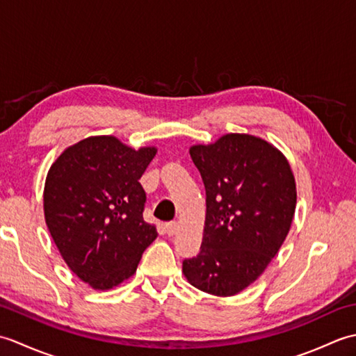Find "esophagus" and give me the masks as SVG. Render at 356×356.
Instances as JSON below:
<instances>
[{"mask_svg": "<svg viewBox=\"0 0 356 356\" xmlns=\"http://www.w3.org/2000/svg\"><path fill=\"white\" fill-rule=\"evenodd\" d=\"M177 229H179L177 222H171V223H166V225H165V231H166V234H168L170 237H172L174 234L177 232Z\"/></svg>", "mask_w": 356, "mask_h": 356, "instance_id": "34e87169", "label": "esophagus"}]
</instances>
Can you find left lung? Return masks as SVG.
<instances>
[{
	"label": "left lung",
	"instance_id": "1",
	"mask_svg": "<svg viewBox=\"0 0 356 356\" xmlns=\"http://www.w3.org/2000/svg\"><path fill=\"white\" fill-rule=\"evenodd\" d=\"M190 154L207 191L197 257L184 274L197 289L231 297L259 278L291 229L297 188L291 165L269 142L231 133Z\"/></svg>",
	"mask_w": 356,
	"mask_h": 356
}]
</instances>
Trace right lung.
I'll return each mask as SVG.
<instances>
[{
	"label": "right lung",
	"mask_w": 356,
	"mask_h": 356,
	"mask_svg": "<svg viewBox=\"0 0 356 356\" xmlns=\"http://www.w3.org/2000/svg\"><path fill=\"white\" fill-rule=\"evenodd\" d=\"M157 149L92 136L63 151L44 185V216L67 266L96 291L130 278L157 237L139 179Z\"/></svg>",
	"instance_id": "1"
}]
</instances>
